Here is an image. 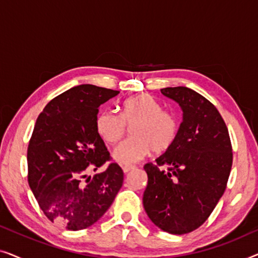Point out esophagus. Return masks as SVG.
Instances as JSON below:
<instances>
[{
  "label": "esophagus",
  "mask_w": 258,
  "mask_h": 258,
  "mask_svg": "<svg viewBox=\"0 0 258 258\" xmlns=\"http://www.w3.org/2000/svg\"><path fill=\"white\" fill-rule=\"evenodd\" d=\"M122 169H123V172L126 174V172H129L130 170H133V169H135V167H134V165H124V167H122Z\"/></svg>",
  "instance_id": "esophagus-1"
}]
</instances>
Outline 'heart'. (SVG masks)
<instances>
[{
	"instance_id": "heart-1",
	"label": "heart",
	"mask_w": 258,
	"mask_h": 258,
	"mask_svg": "<svg viewBox=\"0 0 258 258\" xmlns=\"http://www.w3.org/2000/svg\"><path fill=\"white\" fill-rule=\"evenodd\" d=\"M96 132L108 144H115L124 136L126 126H133L134 137L116 148L114 158L121 164L136 163L151 151L162 154L174 146L181 132V118L165 110L158 101L147 94H139L121 103V114L103 110L95 121Z\"/></svg>"
}]
</instances>
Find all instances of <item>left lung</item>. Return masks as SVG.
<instances>
[{"label": "left lung", "instance_id": "1", "mask_svg": "<svg viewBox=\"0 0 258 258\" xmlns=\"http://www.w3.org/2000/svg\"><path fill=\"white\" fill-rule=\"evenodd\" d=\"M161 93L181 105L183 122L174 146L155 164L144 165L143 207L162 230L188 234L208 220L227 188L231 141L221 114L202 95L186 87L164 88Z\"/></svg>", "mask_w": 258, "mask_h": 258}]
</instances>
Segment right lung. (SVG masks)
I'll return each mask as SVG.
<instances>
[{"label":"right lung","mask_w":258,"mask_h":258,"mask_svg":"<svg viewBox=\"0 0 258 258\" xmlns=\"http://www.w3.org/2000/svg\"><path fill=\"white\" fill-rule=\"evenodd\" d=\"M119 91L82 84L45 105L35 123L27 151L28 183L48 220L82 230L103 216L123 184V170L96 132L98 107Z\"/></svg>","instance_id":"obj_1"}]
</instances>
